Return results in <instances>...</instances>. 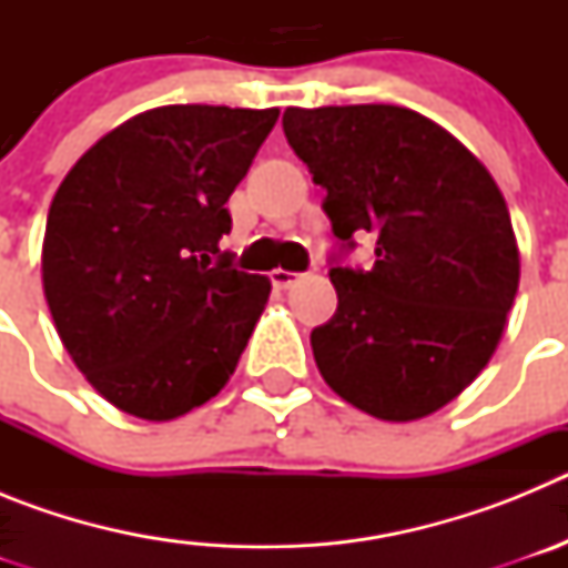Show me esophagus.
<instances>
[{
    "mask_svg": "<svg viewBox=\"0 0 568 568\" xmlns=\"http://www.w3.org/2000/svg\"><path fill=\"white\" fill-rule=\"evenodd\" d=\"M298 278L301 273H290V270H273V273H270V281H273L275 290H290Z\"/></svg>",
    "mask_w": 568,
    "mask_h": 568,
    "instance_id": "obj_1",
    "label": "esophagus"
}]
</instances>
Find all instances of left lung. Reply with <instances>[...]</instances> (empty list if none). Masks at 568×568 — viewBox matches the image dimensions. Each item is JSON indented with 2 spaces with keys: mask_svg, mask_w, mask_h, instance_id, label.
<instances>
[{
  "mask_svg": "<svg viewBox=\"0 0 568 568\" xmlns=\"http://www.w3.org/2000/svg\"><path fill=\"white\" fill-rule=\"evenodd\" d=\"M284 135L341 241L338 310L310 335L321 375L381 420L433 415L489 364L518 293L498 184L453 133L395 104L287 108ZM355 232L376 235L369 271L337 264Z\"/></svg>",
  "mask_w": 568,
  "mask_h": 568,
  "instance_id": "left-lung-1",
  "label": "left lung"
}]
</instances>
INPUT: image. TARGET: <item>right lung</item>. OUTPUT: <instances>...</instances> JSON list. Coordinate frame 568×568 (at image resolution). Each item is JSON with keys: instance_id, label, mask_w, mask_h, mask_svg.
<instances>
[{"instance_id": "1", "label": "right lung", "mask_w": 568, "mask_h": 568, "mask_svg": "<svg viewBox=\"0 0 568 568\" xmlns=\"http://www.w3.org/2000/svg\"><path fill=\"white\" fill-rule=\"evenodd\" d=\"M278 108L168 104L102 135L59 184L42 284L64 349L104 400L173 420L222 393L270 298L233 267L224 207Z\"/></svg>"}]
</instances>
